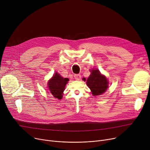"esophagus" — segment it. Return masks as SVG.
<instances>
[{
  "mask_svg": "<svg viewBox=\"0 0 150 150\" xmlns=\"http://www.w3.org/2000/svg\"><path fill=\"white\" fill-rule=\"evenodd\" d=\"M74 77L75 78L76 80H79L80 79H81V76H80V74H75V75L74 76Z\"/></svg>",
  "mask_w": 150,
  "mask_h": 150,
  "instance_id": "esophagus-1",
  "label": "esophagus"
}]
</instances>
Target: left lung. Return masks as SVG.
<instances>
[{"instance_id":"1","label":"left lung","mask_w":150,"mask_h":150,"mask_svg":"<svg viewBox=\"0 0 150 150\" xmlns=\"http://www.w3.org/2000/svg\"><path fill=\"white\" fill-rule=\"evenodd\" d=\"M86 84L92 91L93 96L101 95L108 87L107 79L100 74L98 70H93L86 80Z\"/></svg>"}]
</instances>
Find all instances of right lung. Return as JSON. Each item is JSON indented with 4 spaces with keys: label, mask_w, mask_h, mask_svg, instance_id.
Instances as JSON below:
<instances>
[{
    "label": "right lung",
    "mask_w": 150,
    "mask_h": 150,
    "mask_svg": "<svg viewBox=\"0 0 150 150\" xmlns=\"http://www.w3.org/2000/svg\"><path fill=\"white\" fill-rule=\"evenodd\" d=\"M68 80V79L62 77L57 73H56L53 77L49 80L48 87L51 94L54 98L58 99L62 98L65 85L67 83Z\"/></svg>",
    "instance_id": "obj_1"
}]
</instances>
